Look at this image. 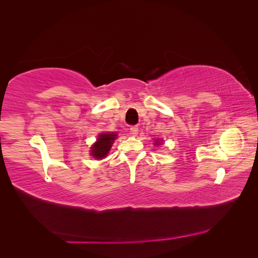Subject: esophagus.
Returning <instances> with one entry per match:
<instances>
[{
  "mask_svg": "<svg viewBox=\"0 0 258 258\" xmlns=\"http://www.w3.org/2000/svg\"><path fill=\"white\" fill-rule=\"evenodd\" d=\"M130 132H131L132 136H137L138 132H139L138 126H131V127H130Z\"/></svg>",
  "mask_w": 258,
  "mask_h": 258,
  "instance_id": "34e87169",
  "label": "esophagus"
}]
</instances>
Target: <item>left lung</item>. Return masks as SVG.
<instances>
[{
  "label": "left lung",
  "instance_id": "1",
  "mask_svg": "<svg viewBox=\"0 0 258 258\" xmlns=\"http://www.w3.org/2000/svg\"><path fill=\"white\" fill-rule=\"evenodd\" d=\"M156 144H159V140H157V141H156Z\"/></svg>",
  "mask_w": 258,
  "mask_h": 258
}]
</instances>
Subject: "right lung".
Here are the masks:
<instances>
[{
	"mask_svg": "<svg viewBox=\"0 0 258 258\" xmlns=\"http://www.w3.org/2000/svg\"><path fill=\"white\" fill-rule=\"evenodd\" d=\"M115 134H102L98 137L97 142L91 147V155L97 159L105 157L116 139Z\"/></svg>",
	"mask_w": 258,
	"mask_h": 258,
	"instance_id": "1",
	"label": "right lung"
}]
</instances>
